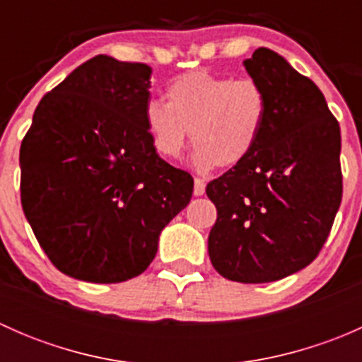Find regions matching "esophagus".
I'll return each mask as SVG.
<instances>
[{
  "label": "esophagus",
  "mask_w": 362,
  "mask_h": 362,
  "mask_svg": "<svg viewBox=\"0 0 362 362\" xmlns=\"http://www.w3.org/2000/svg\"><path fill=\"white\" fill-rule=\"evenodd\" d=\"M204 180L202 178H194V196H203L204 194Z\"/></svg>",
  "instance_id": "1"
}]
</instances>
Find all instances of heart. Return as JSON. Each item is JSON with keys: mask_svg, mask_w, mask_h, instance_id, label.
I'll list each match as a JSON object with an SVG mask.
<instances>
[{"mask_svg": "<svg viewBox=\"0 0 362 362\" xmlns=\"http://www.w3.org/2000/svg\"><path fill=\"white\" fill-rule=\"evenodd\" d=\"M166 101L145 107V126L163 158L177 159L189 140L196 145L192 164L208 171L235 166L257 145L268 117V94L257 80L211 71H189L171 80Z\"/></svg>", "mask_w": 362, "mask_h": 362, "instance_id": "b5f03b06", "label": "heart"}]
</instances>
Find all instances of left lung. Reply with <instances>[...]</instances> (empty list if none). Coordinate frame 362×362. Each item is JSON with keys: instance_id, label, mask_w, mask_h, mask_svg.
<instances>
[{"instance_id": "8db88e82", "label": "left lung", "mask_w": 362, "mask_h": 362, "mask_svg": "<svg viewBox=\"0 0 362 362\" xmlns=\"http://www.w3.org/2000/svg\"><path fill=\"white\" fill-rule=\"evenodd\" d=\"M268 94L254 151L206 185L217 208L208 254L224 279L266 284L319 255L341 203L339 124L319 87L273 50L243 61Z\"/></svg>"}]
</instances>
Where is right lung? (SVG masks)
I'll use <instances>...</instances> for the list:
<instances>
[{
  "label": "right lung",
  "mask_w": 362,
  "mask_h": 362,
  "mask_svg": "<svg viewBox=\"0 0 362 362\" xmlns=\"http://www.w3.org/2000/svg\"><path fill=\"white\" fill-rule=\"evenodd\" d=\"M152 68L96 56L42 98L21 145V202L64 275L138 276L194 180L160 159L145 126Z\"/></svg>",
  "instance_id": "right-lung-1"
}]
</instances>
